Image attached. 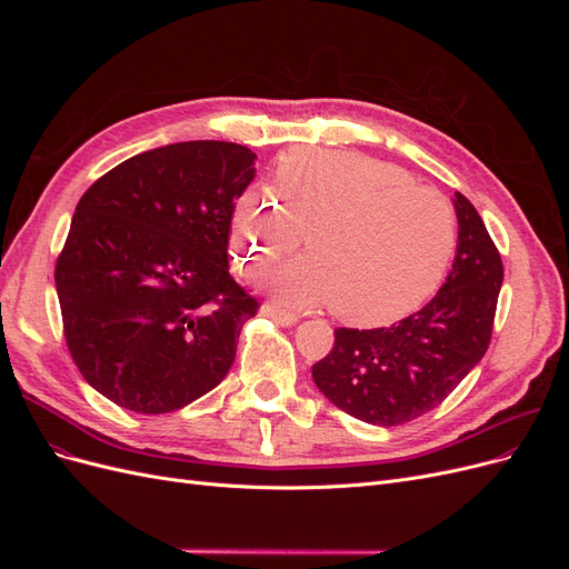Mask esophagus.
<instances>
[{
    "instance_id": "34e87169",
    "label": "esophagus",
    "mask_w": 569,
    "mask_h": 569,
    "mask_svg": "<svg viewBox=\"0 0 569 569\" xmlns=\"http://www.w3.org/2000/svg\"><path fill=\"white\" fill-rule=\"evenodd\" d=\"M261 316L274 320V322L282 325V327H291V325L299 322V316H297V313H289V311H284V308L272 306V303H263V306H261Z\"/></svg>"
}]
</instances>
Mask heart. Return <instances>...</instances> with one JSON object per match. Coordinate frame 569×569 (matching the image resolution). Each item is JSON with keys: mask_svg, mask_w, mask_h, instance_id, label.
I'll list each match as a JSON object with an SVG mask.
<instances>
[{"mask_svg": "<svg viewBox=\"0 0 569 569\" xmlns=\"http://www.w3.org/2000/svg\"><path fill=\"white\" fill-rule=\"evenodd\" d=\"M306 256L268 278L287 306L330 303L351 325H385L435 295L456 251L453 206L401 168L356 151H291L272 194L237 201L230 247L258 278L301 242Z\"/></svg>", "mask_w": 569, "mask_h": 569, "instance_id": "1", "label": "heart"}]
</instances>
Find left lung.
<instances>
[{
    "instance_id": "8db88e82",
    "label": "left lung",
    "mask_w": 569,
    "mask_h": 569,
    "mask_svg": "<svg viewBox=\"0 0 569 569\" xmlns=\"http://www.w3.org/2000/svg\"><path fill=\"white\" fill-rule=\"evenodd\" d=\"M453 270L418 313L377 330H335V347L313 366L318 389L368 425L396 427L437 408L487 353L501 253L475 206L456 192Z\"/></svg>"
}]
</instances>
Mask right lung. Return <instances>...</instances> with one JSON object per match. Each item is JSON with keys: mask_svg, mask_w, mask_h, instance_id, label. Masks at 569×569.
<instances>
[{"mask_svg": "<svg viewBox=\"0 0 569 569\" xmlns=\"http://www.w3.org/2000/svg\"><path fill=\"white\" fill-rule=\"evenodd\" d=\"M234 142H178L118 163L76 206L57 258L63 335L116 406L161 416L222 382L258 301L228 272L234 201L256 176Z\"/></svg>", "mask_w": 569, "mask_h": 569, "instance_id": "1", "label": "right lung"}]
</instances>
